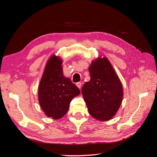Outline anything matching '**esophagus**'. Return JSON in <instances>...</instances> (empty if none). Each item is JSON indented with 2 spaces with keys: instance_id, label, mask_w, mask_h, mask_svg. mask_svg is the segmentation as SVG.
<instances>
[{
  "instance_id": "1",
  "label": "esophagus",
  "mask_w": 157,
  "mask_h": 157,
  "mask_svg": "<svg viewBox=\"0 0 157 157\" xmlns=\"http://www.w3.org/2000/svg\"><path fill=\"white\" fill-rule=\"evenodd\" d=\"M76 85H77V86L79 89H80V87H81L82 84H81V82H77V83H76Z\"/></svg>"
}]
</instances>
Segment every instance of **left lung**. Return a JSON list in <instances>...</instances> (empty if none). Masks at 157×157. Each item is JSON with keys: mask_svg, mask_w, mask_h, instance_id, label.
Wrapping results in <instances>:
<instances>
[{"mask_svg": "<svg viewBox=\"0 0 157 157\" xmlns=\"http://www.w3.org/2000/svg\"><path fill=\"white\" fill-rule=\"evenodd\" d=\"M88 69L90 80L82 88L88 112L97 120H110L122 103L123 89L121 80L105 57L93 61Z\"/></svg>", "mask_w": 157, "mask_h": 157, "instance_id": "8db88e82", "label": "left lung"}]
</instances>
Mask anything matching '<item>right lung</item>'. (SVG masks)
Returning a JSON list of instances; mask_svg holds the SVG:
<instances>
[{
    "label": "right lung",
    "instance_id": "add662e5",
    "mask_svg": "<svg viewBox=\"0 0 157 157\" xmlns=\"http://www.w3.org/2000/svg\"><path fill=\"white\" fill-rule=\"evenodd\" d=\"M62 61L56 56L47 62L39 87V101L48 117L59 119L67 113L72 99L80 94L79 89L63 75Z\"/></svg>",
    "mask_w": 157,
    "mask_h": 157
}]
</instances>
